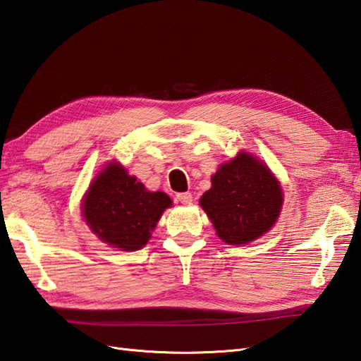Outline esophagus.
Masks as SVG:
<instances>
[{
	"label": "esophagus",
	"instance_id": "esophagus-1",
	"mask_svg": "<svg viewBox=\"0 0 361 361\" xmlns=\"http://www.w3.org/2000/svg\"><path fill=\"white\" fill-rule=\"evenodd\" d=\"M176 199H178L180 204H191L192 196H191V192H179V195L176 196Z\"/></svg>",
	"mask_w": 361,
	"mask_h": 361
}]
</instances>
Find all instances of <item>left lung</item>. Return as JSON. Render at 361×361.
Instances as JSON below:
<instances>
[{
	"instance_id": "1",
	"label": "left lung",
	"mask_w": 361,
	"mask_h": 361,
	"mask_svg": "<svg viewBox=\"0 0 361 361\" xmlns=\"http://www.w3.org/2000/svg\"><path fill=\"white\" fill-rule=\"evenodd\" d=\"M283 192L268 166L247 152L219 166L200 207L228 245H245L277 222Z\"/></svg>"
}]
</instances>
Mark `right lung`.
<instances>
[{"mask_svg": "<svg viewBox=\"0 0 361 361\" xmlns=\"http://www.w3.org/2000/svg\"><path fill=\"white\" fill-rule=\"evenodd\" d=\"M169 207L171 199L165 192L148 191L118 162L101 170L82 199V214L90 230L121 251L142 248Z\"/></svg>", "mask_w": 361, "mask_h": 361, "instance_id": "add662e5", "label": "right lung"}]
</instances>
